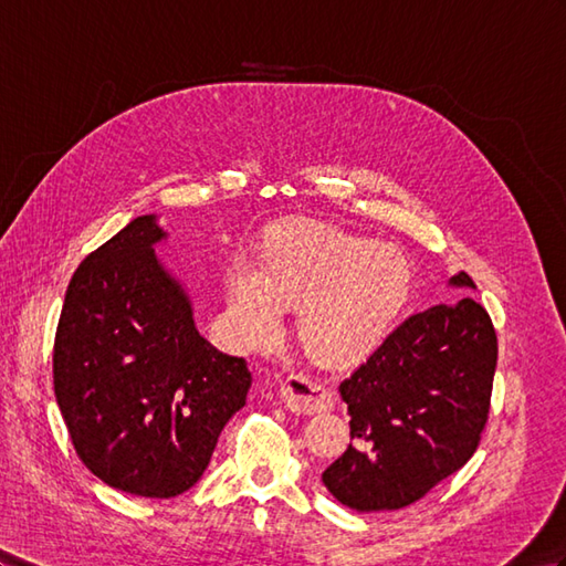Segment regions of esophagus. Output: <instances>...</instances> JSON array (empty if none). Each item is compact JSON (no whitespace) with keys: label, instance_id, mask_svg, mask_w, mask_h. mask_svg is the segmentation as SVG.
I'll use <instances>...</instances> for the list:
<instances>
[{"label":"esophagus","instance_id":"1","mask_svg":"<svg viewBox=\"0 0 566 566\" xmlns=\"http://www.w3.org/2000/svg\"><path fill=\"white\" fill-rule=\"evenodd\" d=\"M282 399L286 409L296 413H321L332 409L335 397L317 380L306 378V375H292L282 387Z\"/></svg>","mask_w":566,"mask_h":566}]
</instances>
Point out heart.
<instances>
[{"instance_id":"1","label":"heart","mask_w":566,"mask_h":566,"mask_svg":"<svg viewBox=\"0 0 566 566\" xmlns=\"http://www.w3.org/2000/svg\"><path fill=\"white\" fill-rule=\"evenodd\" d=\"M409 292L411 268L399 249L317 222L277 227L260 265L239 255L227 270V303L245 342L268 344L284 308H296L301 342L337 366L387 337Z\"/></svg>"}]
</instances>
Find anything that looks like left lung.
I'll use <instances>...</instances> for the list:
<instances>
[{"instance_id": "obj_1", "label": "left lung", "mask_w": 566, "mask_h": 566, "mask_svg": "<svg viewBox=\"0 0 566 566\" xmlns=\"http://www.w3.org/2000/svg\"><path fill=\"white\" fill-rule=\"evenodd\" d=\"M449 289H475L457 272ZM497 337L471 294L403 321L339 385L352 444L323 473L356 512H392L421 500L475 452L490 411Z\"/></svg>"}]
</instances>
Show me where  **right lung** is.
<instances>
[{
	"label": "right lung",
	"mask_w": 566,
	"mask_h": 566,
	"mask_svg": "<svg viewBox=\"0 0 566 566\" xmlns=\"http://www.w3.org/2000/svg\"><path fill=\"white\" fill-rule=\"evenodd\" d=\"M140 214L83 260L54 339V395L76 454L99 481L177 497L208 469L251 389L245 358L200 335L186 284L155 253Z\"/></svg>",
	"instance_id": "1"
}]
</instances>
